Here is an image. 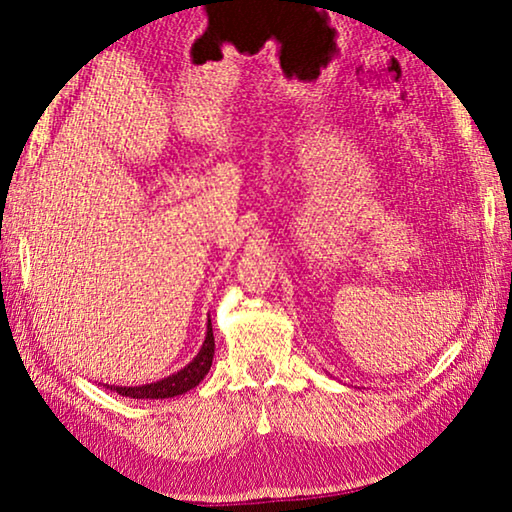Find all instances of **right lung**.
I'll list each match as a JSON object with an SVG mask.
<instances>
[{
    "label": "right lung",
    "mask_w": 512,
    "mask_h": 512,
    "mask_svg": "<svg viewBox=\"0 0 512 512\" xmlns=\"http://www.w3.org/2000/svg\"><path fill=\"white\" fill-rule=\"evenodd\" d=\"M214 359V334H212V323H207V336L201 352L196 354V359L185 366L176 375H171L162 381H155V384H146V386H108L110 391H117L124 397H133V400H162V397H176L183 395L187 391H192L194 386H198L203 381V377L210 372Z\"/></svg>",
    "instance_id": "right-lung-1"
}]
</instances>
